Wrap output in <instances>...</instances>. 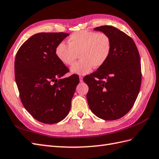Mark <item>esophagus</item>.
Instances as JSON below:
<instances>
[{
  "instance_id": "obj_1",
  "label": "esophagus",
  "mask_w": 159,
  "mask_h": 159,
  "mask_svg": "<svg viewBox=\"0 0 159 159\" xmlns=\"http://www.w3.org/2000/svg\"><path fill=\"white\" fill-rule=\"evenodd\" d=\"M79 79H80V83H82L83 81V76H79Z\"/></svg>"
}]
</instances>
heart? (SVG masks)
<instances>
[{"label": "heart", "instance_id": "b5f03b06", "mask_svg": "<svg viewBox=\"0 0 159 159\" xmlns=\"http://www.w3.org/2000/svg\"><path fill=\"white\" fill-rule=\"evenodd\" d=\"M58 44L56 54L62 64L71 66L79 54L80 60L70 68L72 74L85 75L106 62L111 50V40L103 32L82 30L73 34L68 40Z\"/></svg>", "mask_w": 159, "mask_h": 159}]
</instances>
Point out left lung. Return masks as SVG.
I'll return each mask as SVG.
<instances>
[{
  "label": "left lung",
  "mask_w": 159,
  "mask_h": 159,
  "mask_svg": "<svg viewBox=\"0 0 159 159\" xmlns=\"http://www.w3.org/2000/svg\"><path fill=\"white\" fill-rule=\"evenodd\" d=\"M111 40V50L102 66L84 76L89 87L87 102L91 111L104 120H116L135 103L141 85L140 54L133 39L110 25L96 27Z\"/></svg>",
  "instance_id": "obj_1"
}]
</instances>
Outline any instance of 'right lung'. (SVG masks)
I'll use <instances>...</instances> for the list:
<instances>
[{"label":"right lung","instance_id":"1","mask_svg":"<svg viewBox=\"0 0 159 159\" xmlns=\"http://www.w3.org/2000/svg\"><path fill=\"white\" fill-rule=\"evenodd\" d=\"M66 33H39L20 47L15 60V76L20 98L32 117L53 124L67 116L79 83V76H62L68 72L56 54Z\"/></svg>","mask_w":159,"mask_h":159}]
</instances>
